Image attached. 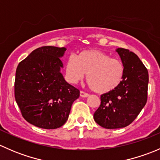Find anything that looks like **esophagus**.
I'll return each mask as SVG.
<instances>
[{
    "mask_svg": "<svg viewBox=\"0 0 160 160\" xmlns=\"http://www.w3.org/2000/svg\"><path fill=\"white\" fill-rule=\"evenodd\" d=\"M80 95L82 98H88V97H89V94H88V93H85V92L83 91H80Z\"/></svg>",
    "mask_w": 160,
    "mask_h": 160,
    "instance_id": "1",
    "label": "esophagus"
}]
</instances>
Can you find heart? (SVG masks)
<instances>
[{
    "label": "heart",
    "mask_w": 160,
    "mask_h": 160,
    "mask_svg": "<svg viewBox=\"0 0 160 160\" xmlns=\"http://www.w3.org/2000/svg\"><path fill=\"white\" fill-rule=\"evenodd\" d=\"M87 73L88 83L98 93L115 90L122 83L125 73L121 61L112 59L98 49H87L69 57L66 64V75L71 83L81 80Z\"/></svg>",
    "instance_id": "heart-1"
}]
</instances>
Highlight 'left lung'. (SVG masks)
I'll use <instances>...</instances> for the list:
<instances>
[{
	"mask_svg": "<svg viewBox=\"0 0 160 160\" xmlns=\"http://www.w3.org/2000/svg\"><path fill=\"white\" fill-rule=\"evenodd\" d=\"M125 68L122 83L113 91L101 96V105L93 114V119L108 129L125 128L138 115L147 101L149 73L142 62L128 49L118 48Z\"/></svg>",
	"mask_w": 160,
	"mask_h": 160,
	"instance_id": "1",
	"label": "left lung"
}]
</instances>
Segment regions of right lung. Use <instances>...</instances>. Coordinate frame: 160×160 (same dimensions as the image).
<instances>
[{"label": "right lung", "mask_w": 160, "mask_h": 160, "mask_svg": "<svg viewBox=\"0 0 160 160\" xmlns=\"http://www.w3.org/2000/svg\"><path fill=\"white\" fill-rule=\"evenodd\" d=\"M65 47L42 46L18 64L14 97L24 118L45 129H55L67 121L80 90L66 81L60 58Z\"/></svg>", "instance_id": "1"}]
</instances>
